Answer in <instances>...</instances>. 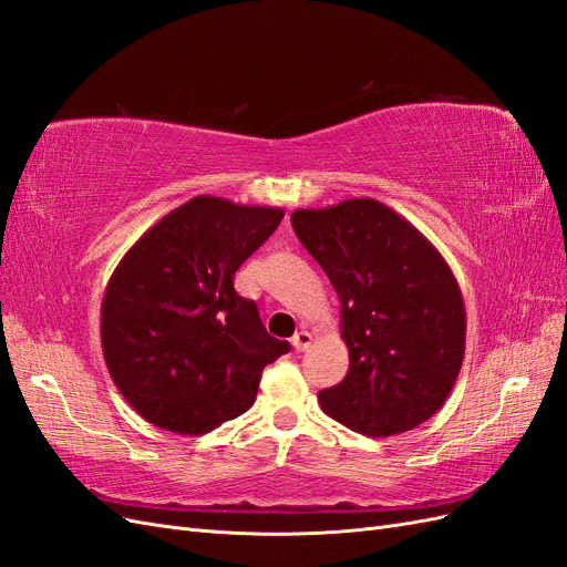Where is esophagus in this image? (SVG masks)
<instances>
[{"label": "esophagus", "instance_id": "esophagus-1", "mask_svg": "<svg viewBox=\"0 0 567 567\" xmlns=\"http://www.w3.org/2000/svg\"><path fill=\"white\" fill-rule=\"evenodd\" d=\"M290 342H293V348H296L298 352H305L307 348L312 346V333H310V331H298Z\"/></svg>", "mask_w": 567, "mask_h": 567}]
</instances>
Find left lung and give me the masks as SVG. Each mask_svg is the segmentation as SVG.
Listing matches in <instances>:
<instances>
[{
  "instance_id": "left-lung-1",
  "label": "left lung",
  "mask_w": 567,
  "mask_h": 567,
  "mask_svg": "<svg viewBox=\"0 0 567 567\" xmlns=\"http://www.w3.org/2000/svg\"><path fill=\"white\" fill-rule=\"evenodd\" d=\"M300 244L340 298L350 369L321 409L369 437H390L447 402L466 352V307L447 260L373 198L290 215Z\"/></svg>"
}]
</instances>
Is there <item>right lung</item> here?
<instances>
[{"mask_svg":"<svg viewBox=\"0 0 567 567\" xmlns=\"http://www.w3.org/2000/svg\"><path fill=\"white\" fill-rule=\"evenodd\" d=\"M284 219L271 205L196 196L136 241L101 300V350L113 383L148 423L203 435L255 402L277 340L234 274Z\"/></svg>","mask_w":567,"mask_h":567,"instance_id":"right-lung-1","label":"right lung"}]
</instances>
